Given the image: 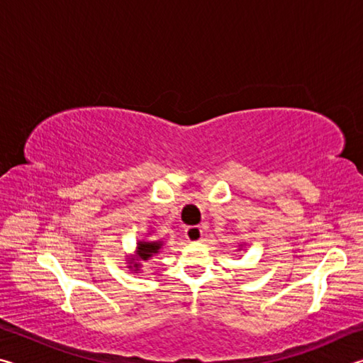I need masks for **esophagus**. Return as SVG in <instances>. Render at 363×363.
I'll return each mask as SVG.
<instances>
[{
  "label": "esophagus",
  "mask_w": 363,
  "mask_h": 363,
  "mask_svg": "<svg viewBox=\"0 0 363 363\" xmlns=\"http://www.w3.org/2000/svg\"><path fill=\"white\" fill-rule=\"evenodd\" d=\"M186 237L190 242H196L203 237V230H201V227L199 225H190L186 229Z\"/></svg>",
  "instance_id": "obj_1"
}]
</instances>
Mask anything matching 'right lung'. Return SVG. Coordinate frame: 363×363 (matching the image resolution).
<instances>
[{
    "mask_svg": "<svg viewBox=\"0 0 363 363\" xmlns=\"http://www.w3.org/2000/svg\"><path fill=\"white\" fill-rule=\"evenodd\" d=\"M160 248H162V243H160V242H139L138 255H139L140 259L147 261L153 255H157ZM134 267H139V264H134Z\"/></svg>",
    "mask_w": 363,
    "mask_h": 363,
    "instance_id": "add662e5",
    "label": "right lung"
}]
</instances>
